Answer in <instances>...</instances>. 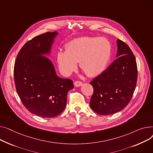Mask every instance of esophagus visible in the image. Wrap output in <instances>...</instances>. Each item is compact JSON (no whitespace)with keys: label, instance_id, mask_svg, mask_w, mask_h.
I'll list each match as a JSON object with an SVG mask.
<instances>
[{"label":"esophagus","instance_id":"obj_1","mask_svg":"<svg viewBox=\"0 0 153 153\" xmlns=\"http://www.w3.org/2000/svg\"><path fill=\"white\" fill-rule=\"evenodd\" d=\"M82 85H83V83L82 82H78V81H76V82H74V85L76 87H79L81 86H82Z\"/></svg>","mask_w":153,"mask_h":153}]
</instances>
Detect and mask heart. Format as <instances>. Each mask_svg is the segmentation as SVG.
<instances>
[{"label": "heart", "instance_id": "heart-1", "mask_svg": "<svg viewBox=\"0 0 153 153\" xmlns=\"http://www.w3.org/2000/svg\"><path fill=\"white\" fill-rule=\"evenodd\" d=\"M110 41L100 37L85 36L74 39L65 46V51H59L57 61L60 72L70 75L77 68V62L87 75L97 76L107 68L111 57Z\"/></svg>", "mask_w": 153, "mask_h": 153}]
</instances>
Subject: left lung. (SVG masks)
Wrapping results in <instances>:
<instances>
[{
	"label": "left lung",
	"mask_w": 153,
	"mask_h": 153,
	"mask_svg": "<svg viewBox=\"0 0 153 153\" xmlns=\"http://www.w3.org/2000/svg\"><path fill=\"white\" fill-rule=\"evenodd\" d=\"M117 59L90 82L94 89L90 107L100 115H111L123 110L130 102L137 85L135 57L124 42L117 39Z\"/></svg>",
	"instance_id": "8db88e82"
}]
</instances>
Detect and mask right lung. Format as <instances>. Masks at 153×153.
<instances>
[{
  "mask_svg": "<svg viewBox=\"0 0 153 153\" xmlns=\"http://www.w3.org/2000/svg\"><path fill=\"white\" fill-rule=\"evenodd\" d=\"M59 34L48 32L27 42L17 55L14 66L16 89L23 104L31 113L52 118L64 110L73 82L56 74L51 60L52 45Z\"/></svg>",
  "mask_w": 153,
  "mask_h": 153,
  "instance_id": "add662e5",
  "label": "right lung"
}]
</instances>
